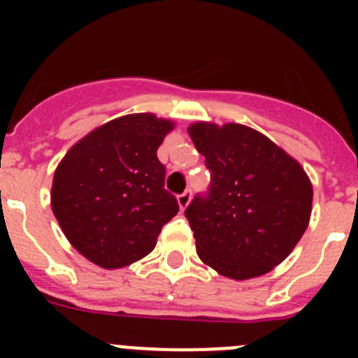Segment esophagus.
Here are the masks:
<instances>
[{
    "instance_id": "obj_1",
    "label": "esophagus",
    "mask_w": 358,
    "mask_h": 358,
    "mask_svg": "<svg viewBox=\"0 0 358 358\" xmlns=\"http://www.w3.org/2000/svg\"><path fill=\"white\" fill-rule=\"evenodd\" d=\"M189 201H192V192H185V194H181L177 197V202H179V208H181V210H186V208H188Z\"/></svg>"
}]
</instances>
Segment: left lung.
Wrapping results in <instances>:
<instances>
[{
    "label": "left lung",
    "mask_w": 358,
    "mask_h": 358,
    "mask_svg": "<svg viewBox=\"0 0 358 358\" xmlns=\"http://www.w3.org/2000/svg\"><path fill=\"white\" fill-rule=\"evenodd\" d=\"M188 134L211 172L208 197L186 208L197 255L242 281L267 274L306 231L314 189L303 166L248 125L192 123Z\"/></svg>",
    "instance_id": "obj_1"
}]
</instances>
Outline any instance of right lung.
<instances>
[{
    "label": "right lung",
    "mask_w": 358,
    "mask_h": 358,
    "mask_svg": "<svg viewBox=\"0 0 358 358\" xmlns=\"http://www.w3.org/2000/svg\"><path fill=\"white\" fill-rule=\"evenodd\" d=\"M173 127L152 113L120 116L85 134L57 166L53 215L73 248L98 267L145 258L179 211L157 159Z\"/></svg>",
    "instance_id": "1"
}]
</instances>
